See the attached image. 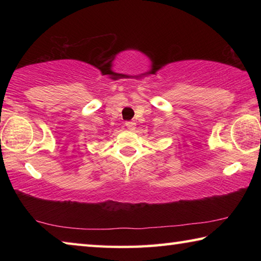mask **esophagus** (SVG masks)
Segmentation results:
<instances>
[{
    "label": "esophagus",
    "instance_id": "esophagus-1",
    "mask_svg": "<svg viewBox=\"0 0 261 261\" xmlns=\"http://www.w3.org/2000/svg\"><path fill=\"white\" fill-rule=\"evenodd\" d=\"M125 125H126V127H127V129H129L130 131L136 130V123H135L134 121H127V122H125Z\"/></svg>",
    "mask_w": 261,
    "mask_h": 261
}]
</instances>
